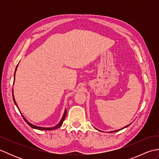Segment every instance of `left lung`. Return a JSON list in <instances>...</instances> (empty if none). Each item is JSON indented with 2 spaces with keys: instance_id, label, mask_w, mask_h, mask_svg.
<instances>
[{
  "instance_id": "left-lung-1",
  "label": "left lung",
  "mask_w": 159,
  "mask_h": 159,
  "mask_svg": "<svg viewBox=\"0 0 159 159\" xmlns=\"http://www.w3.org/2000/svg\"><path fill=\"white\" fill-rule=\"evenodd\" d=\"M130 124H128V126H125V127H124V128H121V129H119V130H114V131H111V133H113V132H117V131H119V130H122V129H124V128H125L128 127V126H130Z\"/></svg>"
}]
</instances>
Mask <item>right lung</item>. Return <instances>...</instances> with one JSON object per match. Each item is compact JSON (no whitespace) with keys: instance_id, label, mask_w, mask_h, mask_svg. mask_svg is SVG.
Here are the masks:
<instances>
[{"instance_id":"add662e5","label":"right lung","mask_w":159,"mask_h":159,"mask_svg":"<svg viewBox=\"0 0 159 159\" xmlns=\"http://www.w3.org/2000/svg\"><path fill=\"white\" fill-rule=\"evenodd\" d=\"M18 66H16V70H15V73H14V80H15V75H16V70H17V67H18ZM12 96H13V101H14V103H15V104L16 105V107H18V105H17V104H16V100H15V98H14V96H13V89H12ZM20 111V110H19ZM66 113H67V110H66V109H65V111H64V113H63V117H62V118H61V121H59V123L58 124H57L56 126H53V127H49V128H46V127H41V126H35V125H33V124H32L31 123H30L29 121H27V120L26 119V118L23 116V115L22 114V117H23V118H24V120H25V121H26V123H27V124L28 125H29L30 126H31V128H34V129H38V130H55V129H57V128H59L62 125V124H63V121H64V120H65V118H66Z\"/></svg>"}]
</instances>
